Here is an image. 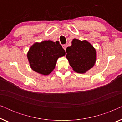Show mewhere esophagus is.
Returning <instances> with one entry per match:
<instances>
[{
  "mask_svg": "<svg viewBox=\"0 0 122 122\" xmlns=\"http://www.w3.org/2000/svg\"><path fill=\"white\" fill-rule=\"evenodd\" d=\"M63 46V49H64V50H66V45L65 44H63V46Z\"/></svg>",
  "mask_w": 122,
  "mask_h": 122,
  "instance_id": "34e87169",
  "label": "esophagus"
}]
</instances>
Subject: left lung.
<instances>
[{
  "mask_svg": "<svg viewBox=\"0 0 122 122\" xmlns=\"http://www.w3.org/2000/svg\"><path fill=\"white\" fill-rule=\"evenodd\" d=\"M66 58L76 72L84 73L96 62V49L86 41L74 39L71 46L66 48Z\"/></svg>",
  "mask_w": 122,
  "mask_h": 122,
  "instance_id": "left-lung-1",
  "label": "left lung"
}]
</instances>
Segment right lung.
I'll return each mask as SVG.
<instances>
[{
	"mask_svg": "<svg viewBox=\"0 0 122 122\" xmlns=\"http://www.w3.org/2000/svg\"><path fill=\"white\" fill-rule=\"evenodd\" d=\"M66 51L58 41L36 43L30 48L27 56L33 71L43 75H48L55 68L57 59L65 56Z\"/></svg>",
	"mask_w": 122,
	"mask_h": 122,
	"instance_id": "obj_1",
	"label": "right lung"
}]
</instances>
